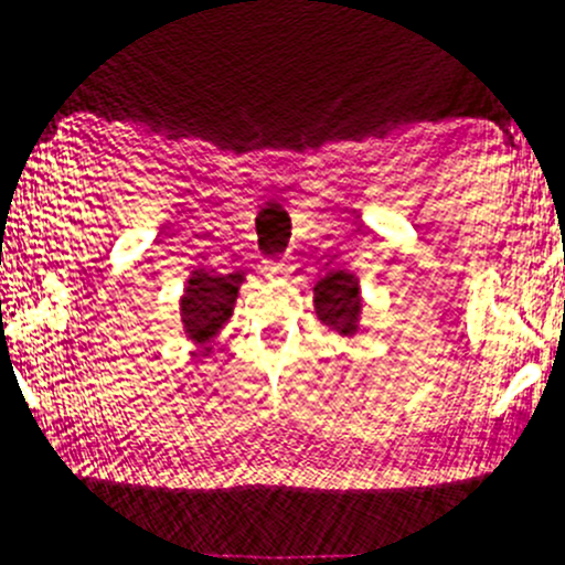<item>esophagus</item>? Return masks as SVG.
<instances>
[{"instance_id": "34e87169", "label": "esophagus", "mask_w": 565, "mask_h": 565, "mask_svg": "<svg viewBox=\"0 0 565 565\" xmlns=\"http://www.w3.org/2000/svg\"><path fill=\"white\" fill-rule=\"evenodd\" d=\"M290 264L285 258H275V260H266L264 264V275L266 277H288Z\"/></svg>"}]
</instances>
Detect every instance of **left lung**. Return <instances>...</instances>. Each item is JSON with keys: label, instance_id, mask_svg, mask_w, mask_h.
<instances>
[{"label": "left lung", "instance_id": "1", "mask_svg": "<svg viewBox=\"0 0 565 565\" xmlns=\"http://www.w3.org/2000/svg\"><path fill=\"white\" fill-rule=\"evenodd\" d=\"M312 299L320 323L329 326L339 337H353V333H358L363 301L361 285H358L355 275L344 269L329 271V275L315 282Z\"/></svg>", "mask_w": 565, "mask_h": 565}]
</instances>
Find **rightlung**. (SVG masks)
Listing matches in <instances>:
<instances>
[{"mask_svg":"<svg viewBox=\"0 0 565 565\" xmlns=\"http://www.w3.org/2000/svg\"><path fill=\"white\" fill-rule=\"evenodd\" d=\"M242 282H245V271L210 275V271L196 269L188 277L183 296H180V320H183L185 337L193 344L204 348L221 333L234 315Z\"/></svg>","mask_w":565,"mask_h":565,"instance_id":"1","label":"right lung"}]
</instances>
